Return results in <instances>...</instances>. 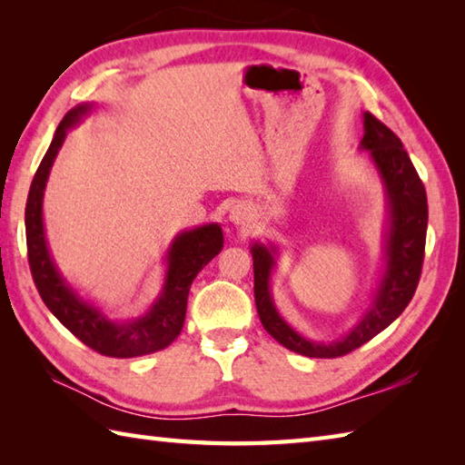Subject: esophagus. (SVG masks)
I'll return each mask as SVG.
<instances>
[{"mask_svg":"<svg viewBox=\"0 0 465 465\" xmlns=\"http://www.w3.org/2000/svg\"><path fill=\"white\" fill-rule=\"evenodd\" d=\"M230 220L235 225H250L253 222V213H252V210L245 203H238V205L232 207Z\"/></svg>","mask_w":465,"mask_h":465,"instance_id":"1","label":"esophagus"}]
</instances>
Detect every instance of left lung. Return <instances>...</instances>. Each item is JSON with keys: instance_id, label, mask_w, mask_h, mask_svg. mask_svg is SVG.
<instances>
[{"instance_id": "8db88e82", "label": "left lung", "mask_w": 465, "mask_h": 465, "mask_svg": "<svg viewBox=\"0 0 465 465\" xmlns=\"http://www.w3.org/2000/svg\"><path fill=\"white\" fill-rule=\"evenodd\" d=\"M361 150L378 170L388 197V232H385V270L370 310L355 328L338 341H312L290 328L278 313L270 293V278L275 265L273 245L253 243V295L262 325L283 348L308 358H340L375 338L408 308L416 293L428 232V197L400 137L370 112L363 114Z\"/></svg>"}]
</instances>
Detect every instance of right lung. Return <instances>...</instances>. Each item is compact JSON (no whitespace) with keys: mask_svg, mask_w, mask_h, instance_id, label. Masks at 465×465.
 <instances>
[{"mask_svg":"<svg viewBox=\"0 0 465 465\" xmlns=\"http://www.w3.org/2000/svg\"><path fill=\"white\" fill-rule=\"evenodd\" d=\"M92 110L90 104L69 110L57 125L52 145L45 152L42 163L34 175L25 203V240L27 260L35 288L42 295L47 310L82 340L87 348L107 355V358H137L167 348L180 335L185 320L187 293L195 275L205 268L223 248V233L217 223H207L190 232H182L167 252V272L160 298L142 318L130 322H112L95 305L84 302L77 295L49 255L44 232V190L59 147L65 134Z\"/></svg>","mask_w":465,"mask_h":465,"instance_id":"1","label":"right lung"}]
</instances>
